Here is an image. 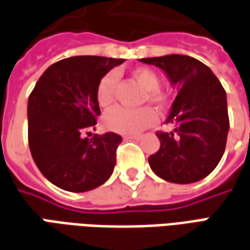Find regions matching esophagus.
<instances>
[{
	"label": "esophagus",
	"mask_w": 250,
	"mask_h": 250,
	"mask_svg": "<svg viewBox=\"0 0 250 250\" xmlns=\"http://www.w3.org/2000/svg\"><path fill=\"white\" fill-rule=\"evenodd\" d=\"M125 138L134 139V141H139V139L142 138V135H139V134H134V135H125Z\"/></svg>",
	"instance_id": "34e87169"
}]
</instances>
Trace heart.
Wrapping results in <instances>:
<instances>
[{
	"mask_svg": "<svg viewBox=\"0 0 250 250\" xmlns=\"http://www.w3.org/2000/svg\"><path fill=\"white\" fill-rule=\"evenodd\" d=\"M134 81L138 83L145 91L144 103L149 101L157 106H166L168 101L167 94L160 89V78L153 69L147 67L134 68L131 71ZM118 76L115 72H108L98 82L96 90V100L101 108H109L115 100V87ZM157 122V113L150 106H144L139 109H125L123 106H116L109 111L104 118V125L109 131L119 134H138L149 128Z\"/></svg>",
	"mask_w": 250,
	"mask_h": 250,
	"instance_id": "1",
	"label": "heart"
}]
</instances>
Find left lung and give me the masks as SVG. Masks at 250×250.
Instances as JSON below:
<instances>
[{"label": "left lung", "mask_w": 250, "mask_h": 250, "mask_svg": "<svg viewBox=\"0 0 250 250\" xmlns=\"http://www.w3.org/2000/svg\"><path fill=\"white\" fill-rule=\"evenodd\" d=\"M166 72L178 96L167 123L174 131L156 132L160 149L149 157L153 172L172 183H194L215 169L225 153L230 128L227 98L219 79L205 64L183 54L141 59Z\"/></svg>", "instance_id": "obj_1"}]
</instances>
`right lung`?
<instances>
[{
	"label": "right lung",
	"instance_id": "right-lung-1",
	"mask_svg": "<svg viewBox=\"0 0 250 250\" xmlns=\"http://www.w3.org/2000/svg\"><path fill=\"white\" fill-rule=\"evenodd\" d=\"M123 59L75 56L54 62L28 97V145L37 167L49 182L82 193L111 178L122 137L115 132L93 138L83 134L97 125L98 82Z\"/></svg>",
	"mask_w": 250,
	"mask_h": 250
}]
</instances>
